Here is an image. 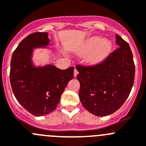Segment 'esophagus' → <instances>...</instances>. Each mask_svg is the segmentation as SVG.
<instances>
[{
  "label": "esophagus",
  "mask_w": 146,
  "mask_h": 146,
  "mask_svg": "<svg viewBox=\"0 0 146 146\" xmlns=\"http://www.w3.org/2000/svg\"><path fill=\"white\" fill-rule=\"evenodd\" d=\"M78 73V71L77 70V69H76V68H75V70H74V76L75 77H76V76H77Z\"/></svg>",
  "instance_id": "obj_1"
}]
</instances>
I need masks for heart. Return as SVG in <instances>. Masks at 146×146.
I'll list each match as a JSON object with an SVG mask.
<instances>
[{"label":"heart","mask_w":146,"mask_h":146,"mask_svg":"<svg viewBox=\"0 0 146 146\" xmlns=\"http://www.w3.org/2000/svg\"><path fill=\"white\" fill-rule=\"evenodd\" d=\"M111 42L105 40L104 38L95 36L89 39L86 44V50L93 51L87 57V62L89 63H98L102 61L111 52Z\"/></svg>","instance_id":"obj_1"}]
</instances>
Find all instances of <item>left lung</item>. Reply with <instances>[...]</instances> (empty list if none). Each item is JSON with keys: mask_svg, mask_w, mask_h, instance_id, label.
<instances>
[{"mask_svg": "<svg viewBox=\"0 0 146 146\" xmlns=\"http://www.w3.org/2000/svg\"><path fill=\"white\" fill-rule=\"evenodd\" d=\"M119 48L101 63L78 65V95L83 106L98 116L113 113L129 95L135 79V64L128 43L115 35Z\"/></svg>", "mask_w": 146, "mask_h": 146, "instance_id": "8db88e82", "label": "left lung"}]
</instances>
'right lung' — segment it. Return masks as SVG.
<instances>
[{
	"instance_id": "obj_1",
	"label": "right lung",
	"mask_w": 146,
	"mask_h": 146,
	"mask_svg": "<svg viewBox=\"0 0 146 146\" xmlns=\"http://www.w3.org/2000/svg\"><path fill=\"white\" fill-rule=\"evenodd\" d=\"M50 39L47 33H34L25 38L12 54L10 82L16 99L35 116L56 109L68 83L73 78L74 68L61 70L52 65L35 67L34 48H46Z\"/></svg>"
}]
</instances>
